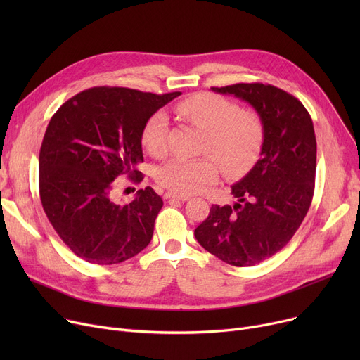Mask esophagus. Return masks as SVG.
<instances>
[{
  "mask_svg": "<svg viewBox=\"0 0 360 360\" xmlns=\"http://www.w3.org/2000/svg\"><path fill=\"white\" fill-rule=\"evenodd\" d=\"M166 200H179V201H186L190 200L191 197L186 195V194H178V193H166L165 194Z\"/></svg>",
  "mask_w": 360,
  "mask_h": 360,
  "instance_id": "esophagus-1",
  "label": "esophagus"
}]
</instances>
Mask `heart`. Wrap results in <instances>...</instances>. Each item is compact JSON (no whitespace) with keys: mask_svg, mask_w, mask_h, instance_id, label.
Listing matches in <instances>:
<instances>
[{"mask_svg":"<svg viewBox=\"0 0 360 360\" xmlns=\"http://www.w3.org/2000/svg\"><path fill=\"white\" fill-rule=\"evenodd\" d=\"M178 113L205 134L204 151L213 155L226 174L236 175L250 169L262 146L264 127L252 110H242L226 98L212 93H198L182 101ZM169 118L158 110L144 124L141 141L151 156L166 155ZM212 158H174L156 170L160 185L178 194L197 193L214 182L219 167Z\"/></svg>","mask_w":360,"mask_h":360,"instance_id":"1","label":"heart"}]
</instances>
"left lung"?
Returning <instances> with one entry per match:
<instances>
[{"label": "left lung", "instance_id": "8db88e82", "mask_svg": "<svg viewBox=\"0 0 360 360\" xmlns=\"http://www.w3.org/2000/svg\"><path fill=\"white\" fill-rule=\"evenodd\" d=\"M252 106L264 127L259 159L231 186L233 205H212L194 235L201 247L235 267L270 258L292 239L314 195L316 140L308 110L270 84L212 87Z\"/></svg>", "mask_w": 360, "mask_h": 360}]
</instances>
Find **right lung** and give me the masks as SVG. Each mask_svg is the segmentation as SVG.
Segmentation results:
<instances>
[{
	"label": "right lung",
	"instance_id": "1",
	"mask_svg": "<svg viewBox=\"0 0 360 360\" xmlns=\"http://www.w3.org/2000/svg\"><path fill=\"white\" fill-rule=\"evenodd\" d=\"M179 94L93 87L55 112L39 153V191L53 229L77 257L110 266L150 243L162 198L146 186L120 204L113 181L141 179L144 124Z\"/></svg>",
	"mask_w": 360,
	"mask_h": 360
}]
</instances>
